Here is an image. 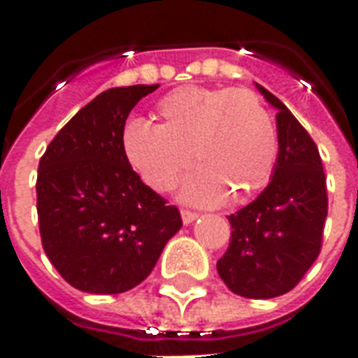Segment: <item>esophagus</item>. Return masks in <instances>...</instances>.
Instances as JSON below:
<instances>
[{"label": "esophagus", "instance_id": "obj_1", "mask_svg": "<svg viewBox=\"0 0 358 358\" xmlns=\"http://www.w3.org/2000/svg\"><path fill=\"white\" fill-rule=\"evenodd\" d=\"M197 217H199L197 213H192V210H182V222H184V224H192Z\"/></svg>", "mask_w": 358, "mask_h": 358}]
</instances>
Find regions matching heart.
Segmentation results:
<instances>
[{
	"mask_svg": "<svg viewBox=\"0 0 358 358\" xmlns=\"http://www.w3.org/2000/svg\"><path fill=\"white\" fill-rule=\"evenodd\" d=\"M157 126L134 118L122 130V153L155 192H169L187 164L182 197L217 205L243 201L268 182L278 155L274 122L249 90L184 86L157 103Z\"/></svg>",
	"mask_w": 358,
	"mask_h": 358,
	"instance_id": "1",
	"label": "heart"
}]
</instances>
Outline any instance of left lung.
<instances>
[{
  "instance_id": "obj_1",
  "label": "left lung",
  "mask_w": 358,
  "mask_h": 358,
  "mask_svg": "<svg viewBox=\"0 0 358 358\" xmlns=\"http://www.w3.org/2000/svg\"><path fill=\"white\" fill-rule=\"evenodd\" d=\"M257 90L278 110L276 164L255 201L228 217L232 238L217 270L236 295L272 299L299 284L320 253L328 195L313 138L276 95Z\"/></svg>"
}]
</instances>
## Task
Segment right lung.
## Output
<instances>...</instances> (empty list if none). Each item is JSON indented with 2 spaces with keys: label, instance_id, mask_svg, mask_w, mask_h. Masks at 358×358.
<instances>
[{
  "label": "right lung",
  "instance_id": "add662e5",
  "mask_svg": "<svg viewBox=\"0 0 358 358\" xmlns=\"http://www.w3.org/2000/svg\"><path fill=\"white\" fill-rule=\"evenodd\" d=\"M157 88L99 94L59 130L38 164L43 251L80 292L115 295L141 284L182 228L178 209L145 186L122 153L126 118Z\"/></svg>",
  "mask_w": 358,
  "mask_h": 358
}]
</instances>
